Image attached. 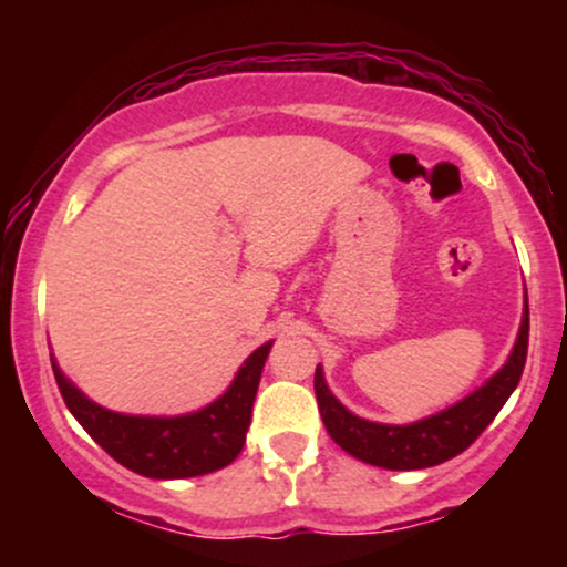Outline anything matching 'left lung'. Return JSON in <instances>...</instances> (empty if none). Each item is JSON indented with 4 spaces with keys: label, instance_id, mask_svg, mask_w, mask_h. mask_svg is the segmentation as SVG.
<instances>
[{
    "label": "left lung",
    "instance_id": "1",
    "mask_svg": "<svg viewBox=\"0 0 567 567\" xmlns=\"http://www.w3.org/2000/svg\"><path fill=\"white\" fill-rule=\"evenodd\" d=\"M525 357H528V301H525L517 341H514L504 368L493 373L483 386L440 413L426 415L413 424H379V421L360 419L330 392L322 365H317L315 373L317 405H320L330 437L354 458L392 472L426 470V466H437L442 461H451L453 455L464 453L485 432L498 410L504 408V402L509 400V394L517 389Z\"/></svg>",
    "mask_w": 567,
    "mask_h": 567
}]
</instances>
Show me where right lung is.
<instances>
[{
	"label": "right lung",
	"mask_w": 567,
	"mask_h": 567,
	"mask_svg": "<svg viewBox=\"0 0 567 567\" xmlns=\"http://www.w3.org/2000/svg\"><path fill=\"white\" fill-rule=\"evenodd\" d=\"M271 343L247 357L218 400L181 415H130L97 405L63 375L53 354L50 360L71 415L114 461L141 477L186 480L224 470L243 451Z\"/></svg>",
	"instance_id": "right-lung-1"
}]
</instances>
